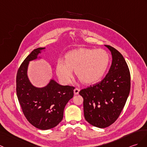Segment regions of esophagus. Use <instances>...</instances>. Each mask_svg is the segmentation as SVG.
<instances>
[{
    "label": "esophagus",
    "mask_w": 147,
    "mask_h": 147,
    "mask_svg": "<svg viewBox=\"0 0 147 147\" xmlns=\"http://www.w3.org/2000/svg\"><path fill=\"white\" fill-rule=\"evenodd\" d=\"M79 92H80V89H78V88H75L74 90V93L75 94H79Z\"/></svg>",
    "instance_id": "obj_1"
}]
</instances>
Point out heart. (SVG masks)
Masks as SVG:
<instances>
[{
	"mask_svg": "<svg viewBox=\"0 0 147 147\" xmlns=\"http://www.w3.org/2000/svg\"><path fill=\"white\" fill-rule=\"evenodd\" d=\"M109 63L110 56L105 50L81 47L67 53L64 61H58L56 71L64 84L70 83L74 70L75 74L82 83L92 84L103 78Z\"/></svg>",
	"mask_w": 147,
	"mask_h": 147,
	"instance_id": "obj_1",
	"label": "heart"
}]
</instances>
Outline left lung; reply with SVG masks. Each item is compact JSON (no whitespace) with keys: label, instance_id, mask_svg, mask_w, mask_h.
<instances>
[{"label":"left lung","instance_id":"obj_1","mask_svg":"<svg viewBox=\"0 0 147 147\" xmlns=\"http://www.w3.org/2000/svg\"><path fill=\"white\" fill-rule=\"evenodd\" d=\"M110 51L112 63L108 74L100 83L81 90L84 116L90 124L103 128L117 120L130 91V73L121 54L114 47Z\"/></svg>","mask_w":147,"mask_h":147}]
</instances>
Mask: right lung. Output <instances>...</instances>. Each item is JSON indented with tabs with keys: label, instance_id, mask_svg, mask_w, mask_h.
<instances>
[{
	"label": "right lung",
	"instance_id": "right-lung-1",
	"mask_svg": "<svg viewBox=\"0 0 147 147\" xmlns=\"http://www.w3.org/2000/svg\"><path fill=\"white\" fill-rule=\"evenodd\" d=\"M45 47L33 50L18 71L16 77L17 96L23 113L34 127L40 129L53 128L63 118V113L67 102L73 97L74 87L62 86L51 79L43 88L32 84L27 76L30 61L38 57Z\"/></svg>",
	"mask_w": 147,
	"mask_h": 147
}]
</instances>
